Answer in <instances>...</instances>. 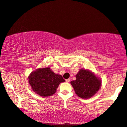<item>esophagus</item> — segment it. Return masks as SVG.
I'll use <instances>...</instances> for the list:
<instances>
[{"label": "esophagus", "instance_id": "1", "mask_svg": "<svg viewBox=\"0 0 127 127\" xmlns=\"http://www.w3.org/2000/svg\"><path fill=\"white\" fill-rule=\"evenodd\" d=\"M65 81H66V82L69 83L70 81V78H68V79H66V80H65Z\"/></svg>", "mask_w": 127, "mask_h": 127}]
</instances>
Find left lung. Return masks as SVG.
Listing matches in <instances>:
<instances>
[{"label":"left lung","instance_id":"left-lung-1","mask_svg":"<svg viewBox=\"0 0 127 127\" xmlns=\"http://www.w3.org/2000/svg\"><path fill=\"white\" fill-rule=\"evenodd\" d=\"M76 80L70 82L75 94L83 99L90 98L101 87V80L88 69H80L75 75Z\"/></svg>","mask_w":127,"mask_h":127}]
</instances>
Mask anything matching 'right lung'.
<instances>
[{
	"label": "right lung",
	"mask_w": 127,
	"mask_h": 127,
	"mask_svg": "<svg viewBox=\"0 0 127 127\" xmlns=\"http://www.w3.org/2000/svg\"><path fill=\"white\" fill-rule=\"evenodd\" d=\"M28 79L33 91L42 97L53 95L59 84L65 81L62 75L54 73L49 67L39 68L32 71Z\"/></svg>",
	"instance_id": "add662e5"
}]
</instances>
